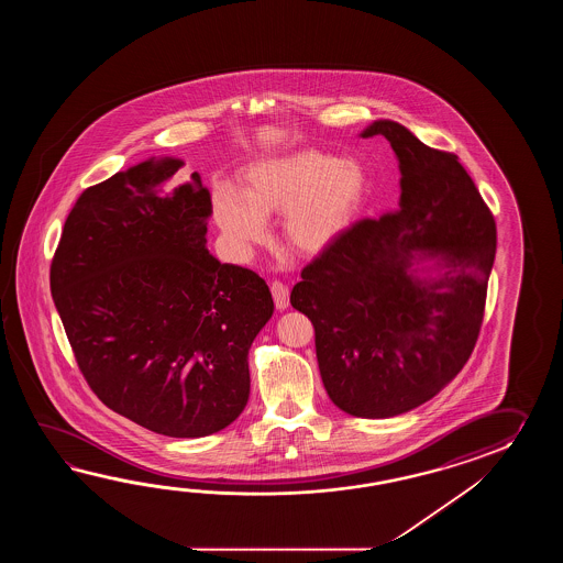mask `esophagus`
I'll return each mask as SVG.
<instances>
[{"instance_id":"obj_1","label":"esophagus","mask_w":563,"mask_h":563,"mask_svg":"<svg viewBox=\"0 0 563 563\" xmlns=\"http://www.w3.org/2000/svg\"><path fill=\"white\" fill-rule=\"evenodd\" d=\"M272 296H274V301H276L277 310H287V306H289V289H287L286 284L272 282Z\"/></svg>"}]
</instances>
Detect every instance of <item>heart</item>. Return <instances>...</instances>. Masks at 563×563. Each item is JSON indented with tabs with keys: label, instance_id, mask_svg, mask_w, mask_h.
Segmentation results:
<instances>
[{
	"label": "heart",
	"instance_id": "1",
	"mask_svg": "<svg viewBox=\"0 0 563 563\" xmlns=\"http://www.w3.org/2000/svg\"><path fill=\"white\" fill-rule=\"evenodd\" d=\"M366 192L368 177L358 163L303 148L247 168L241 197L219 189L213 216L229 250L241 260L265 243V219L274 216H284V240L291 250L316 255L352 225Z\"/></svg>",
	"mask_w": 563,
	"mask_h": 563
}]
</instances>
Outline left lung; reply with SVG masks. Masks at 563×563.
<instances>
[{"label": "left lung", "instance_id": "obj_1", "mask_svg": "<svg viewBox=\"0 0 563 563\" xmlns=\"http://www.w3.org/2000/svg\"><path fill=\"white\" fill-rule=\"evenodd\" d=\"M400 168L395 213L362 219L303 267L289 301L316 330L323 388L352 417L388 419L467 364L497 250L489 207L453 153L374 120Z\"/></svg>", "mask_w": 563, "mask_h": 563}]
</instances>
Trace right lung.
Listing matches in <instances>:
<instances>
[{"mask_svg":"<svg viewBox=\"0 0 563 563\" xmlns=\"http://www.w3.org/2000/svg\"><path fill=\"white\" fill-rule=\"evenodd\" d=\"M180 158H148L86 189L49 287L95 395L148 431L199 439L250 398L247 354L274 313L262 277L207 250L211 195Z\"/></svg>","mask_w":563,"mask_h":563,"instance_id":"obj_1","label":"right lung"}]
</instances>
